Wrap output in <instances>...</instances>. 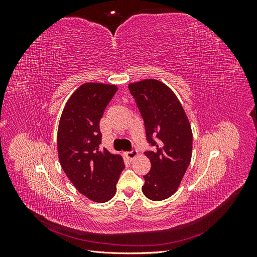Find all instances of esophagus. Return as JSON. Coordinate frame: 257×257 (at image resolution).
<instances>
[{
    "label": "esophagus",
    "mask_w": 257,
    "mask_h": 257,
    "mask_svg": "<svg viewBox=\"0 0 257 257\" xmlns=\"http://www.w3.org/2000/svg\"><path fill=\"white\" fill-rule=\"evenodd\" d=\"M137 154H138V151H137L136 149H132L131 151H127V152L125 153V157H126L128 160H133V159H135V158L137 157Z\"/></svg>",
    "instance_id": "esophagus-1"
}]
</instances>
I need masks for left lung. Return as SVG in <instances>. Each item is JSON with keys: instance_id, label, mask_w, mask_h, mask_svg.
<instances>
[{"instance_id": "obj_1", "label": "left lung", "mask_w": 257, "mask_h": 257, "mask_svg": "<svg viewBox=\"0 0 257 257\" xmlns=\"http://www.w3.org/2000/svg\"><path fill=\"white\" fill-rule=\"evenodd\" d=\"M141 112L146 139L153 150L146 155L151 162L144 176L143 192L151 200H163L177 191L192 158L193 135L183 107L167 85L155 79L128 84Z\"/></svg>"}]
</instances>
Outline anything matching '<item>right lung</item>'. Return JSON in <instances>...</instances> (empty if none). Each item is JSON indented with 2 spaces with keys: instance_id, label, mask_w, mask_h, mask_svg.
Wrapping results in <instances>:
<instances>
[{
  "instance_id": "right-lung-1",
  "label": "right lung",
  "mask_w": 257,
  "mask_h": 257,
  "mask_svg": "<svg viewBox=\"0 0 257 257\" xmlns=\"http://www.w3.org/2000/svg\"><path fill=\"white\" fill-rule=\"evenodd\" d=\"M118 88L113 84L83 83L69 97L58 130L60 164L82 195L93 201L109 200L125 167L120 155L100 147L99 121Z\"/></svg>"
}]
</instances>
